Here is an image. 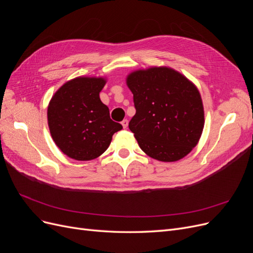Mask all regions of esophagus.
Masks as SVG:
<instances>
[{
  "label": "esophagus",
  "mask_w": 253,
  "mask_h": 253,
  "mask_svg": "<svg viewBox=\"0 0 253 253\" xmlns=\"http://www.w3.org/2000/svg\"><path fill=\"white\" fill-rule=\"evenodd\" d=\"M121 125H122V126H124V128H126V127H127V126H128V121H127V119L122 120V121H121Z\"/></svg>",
  "instance_id": "esophagus-1"
}]
</instances>
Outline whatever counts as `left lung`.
Masks as SVG:
<instances>
[{
	"label": "left lung",
	"instance_id": "1",
	"mask_svg": "<svg viewBox=\"0 0 253 253\" xmlns=\"http://www.w3.org/2000/svg\"><path fill=\"white\" fill-rule=\"evenodd\" d=\"M136 114L128 122L140 149L160 162H176L192 151L204 128L200 91L169 67H151L127 76Z\"/></svg>",
	"mask_w": 253,
	"mask_h": 253
}]
</instances>
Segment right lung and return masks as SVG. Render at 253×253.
I'll return each mask as SVG.
<instances>
[{"instance_id": "1", "label": "right lung", "mask_w": 253, "mask_h": 253, "mask_svg": "<svg viewBox=\"0 0 253 253\" xmlns=\"http://www.w3.org/2000/svg\"><path fill=\"white\" fill-rule=\"evenodd\" d=\"M103 78L78 77L63 84L52 96L47 109L48 126L53 141L65 155L76 160L100 156L122 128L110 117L99 93Z\"/></svg>"}]
</instances>
